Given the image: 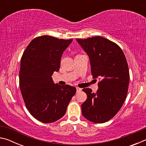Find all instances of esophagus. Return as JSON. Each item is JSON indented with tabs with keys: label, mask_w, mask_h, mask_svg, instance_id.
Masks as SVG:
<instances>
[{
	"label": "esophagus",
	"mask_w": 146,
	"mask_h": 146,
	"mask_svg": "<svg viewBox=\"0 0 146 146\" xmlns=\"http://www.w3.org/2000/svg\"><path fill=\"white\" fill-rule=\"evenodd\" d=\"M82 90V89L80 88H76V92H80V91Z\"/></svg>",
	"instance_id": "1"
}]
</instances>
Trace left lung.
Here are the masks:
<instances>
[{"instance_id": "1", "label": "left lung", "mask_w": 146, "mask_h": 146, "mask_svg": "<svg viewBox=\"0 0 146 146\" xmlns=\"http://www.w3.org/2000/svg\"><path fill=\"white\" fill-rule=\"evenodd\" d=\"M90 58L91 74L98 78L96 93L83 89L87 95L82 113L94 123H104L114 117L125 100L129 82L126 58L117 44L102 36L76 39Z\"/></svg>"}]
</instances>
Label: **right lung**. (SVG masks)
<instances>
[{
  "label": "right lung",
  "mask_w": 146,
  "mask_h": 146,
  "mask_svg": "<svg viewBox=\"0 0 146 146\" xmlns=\"http://www.w3.org/2000/svg\"><path fill=\"white\" fill-rule=\"evenodd\" d=\"M73 39L44 35L34 38L21 58L19 84L29 113L43 123H51L65 115L76 93L73 86L55 84L54 71L60 69L62 55Z\"/></svg>",
  "instance_id": "obj_1"
}]
</instances>
